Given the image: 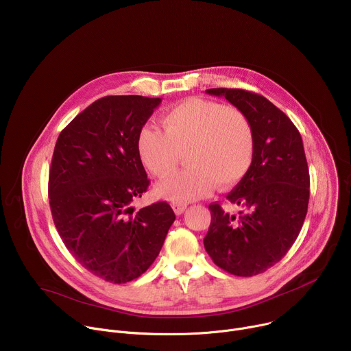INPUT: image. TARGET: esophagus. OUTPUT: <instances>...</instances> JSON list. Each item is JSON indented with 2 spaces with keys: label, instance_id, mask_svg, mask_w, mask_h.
<instances>
[{
  "label": "esophagus",
  "instance_id": "obj_1",
  "mask_svg": "<svg viewBox=\"0 0 351 351\" xmlns=\"http://www.w3.org/2000/svg\"><path fill=\"white\" fill-rule=\"evenodd\" d=\"M186 204H180V203H172V208H173V211H175V214L176 215H180V214H183L184 213V210H186Z\"/></svg>",
  "mask_w": 351,
  "mask_h": 351
}]
</instances>
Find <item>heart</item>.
I'll list each match as a JSON object with an SVG mask.
<instances>
[{
    "label": "heart",
    "instance_id": "obj_1",
    "mask_svg": "<svg viewBox=\"0 0 351 351\" xmlns=\"http://www.w3.org/2000/svg\"><path fill=\"white\" fill-rule=\"evenodd\" d=\"M164 130L144 125L137 149L144 167L164 178L186 154L189 167L160 182L157 191L173 203L186 204L239 183L256 156V132L252 119L237 107L214 99L189 98L162 117Z\"/></svg>",
    "mask_w": 351,
    "mask_h": 351
}]
</instances>
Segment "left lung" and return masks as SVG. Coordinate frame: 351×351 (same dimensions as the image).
Segmentation results:
<instances>
[{"label": "left lung", "instance_id": "obj_1", "mask_svg": "<svg viewBox=\"0 0 351 351\" xmlns=\"http://www.w3.org/2000/svg\"><path fill=\"white\" fill-rule=\"evenodd\" d=\"M252 119L256 156L252 168L226 195L240 206L229 214L210 204L204 247L213 261L236 276H253L279 263L303 228L310 173L300 132L265 97L241 88H208Z\"/></svg>", "mask_w": 351, "mask_h": 351}]
</instances>
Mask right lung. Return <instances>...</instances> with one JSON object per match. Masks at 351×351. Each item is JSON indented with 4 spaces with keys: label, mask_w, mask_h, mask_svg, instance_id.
Here are the masks:
<instances>
[{
    "label": "right lung",
    "mask_w": 351,
    "mask_h": 351,
    "mask_svg": "<svg viewBox=\"0 0 351 351\" xmlns=\"http://www.w3.org/2000/svg\"><path fill=\"white\" fill-rule=\"evenodd\" d=\"M161 98L107 95L80 112L57 140L48 179L56 228L95 276L126 283L154 263L175 213L158 202L134 213L149 184L137 136Z\"/></svg>",
    "instance_id": "obj_1"
}]
</instances>
